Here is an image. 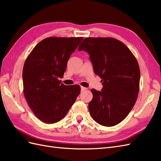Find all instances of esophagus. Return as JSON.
I'll return each mask as SVG.
<instances>
[{
    "mask_svg": "<svg viewBox=\"0 0 161 161\" xmlns=\"http://www.w3.org/2000/svg\"><path fill=\"white\" fill-rule=\"evenodd\" d=\"M87 90V88L83 87V86H81V92L85 91V90Z\"/></svg>",
    "mask_w": 161,
    "mask_h": 161,
    "instance_id": "34e87169",
    "label": "esophagus"
}]
</instances>
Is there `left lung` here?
Masks as SVG:
<instances>
[{
    "label": "left lung",
    "mask_w": 161,
    "mask_h": 161,
    "mask_svg": "<svg viewBox=\"0 0 161 161\" xmlns=\"http://www.w3.org/2000/svg\"><path fill=\"white\" fill-rule=\"evenodd\" d=\"M78 50L86 51L103 89H91L88 109L93 120L105 126L121 122L135 105L139 90L140 69L130 49L110 37L85 38Z\"/></svg>",
    "instance_id": "left-lung-1"
}]
</instances>
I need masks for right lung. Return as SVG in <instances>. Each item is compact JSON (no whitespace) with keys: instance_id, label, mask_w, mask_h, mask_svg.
I'll use <instances>...</instances> for the list:
<instances>
[{"instance_id":"add662e5","label":"right lung","mask_w":161,"mask_h":161,"mask_svg":"<svg viewBox=\"0 0 161 161\" xmlns=\"http://www.w3.org/2000/svg\"><path fill=\"white\" fill-rule=\"evenodd\" d=\"M83 37L44 39L36 45L24 64L23 92L30 108L40 120L53 124L62 120L79 95V85L61 83L71 53Z\"/></svg>"}]
</instances>
